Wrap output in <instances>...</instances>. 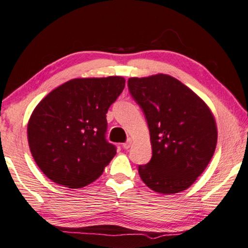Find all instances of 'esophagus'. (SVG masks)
I'll list each match as a JSON object with an SVG mask.
<instances>
[{
  "label": "esophagus",
  "instance_id": "34e87169",
  "mask_svg": "<svg viewBox=\"0 0 248 248\" xmlns=\"http://www.w3.org/2000/svg\"><path fill=\"white\" fill-rule=\"evenodd\" d=\"M131 146H132V140H131V138H129V140H127L123 144V148L124 149H129V147H131Z\"/></svg>",
  "mask_w": 248,
  "mask_h": 248
}]
</instances>
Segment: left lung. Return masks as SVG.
Listing matches in <instances>:
<instances>
[{"instance_id": "8db88e82", "label": "left lung", "mask_w": 248, "mask_h": 248, "mask_svg": "<svg viewBox=\"0 0 248 248\" xmlns=\"http://www.w3.org/2000/svg\"><path fill=\"white\" fill-rule=\"evenodd\" d=\"M128 89L148 122L153 157L138 167L142 182L159 194L183 192L205 171L218 132L209 107L166 74L132 77Z\"/></svg>"}]
</instances>
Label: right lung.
I'll use <instances>...</instances> for the list:
<instances>
[{"label":"right lung","instance_id":"obj_1","mask_svg":"<svg viewBox=\"0 0 248 248\" xmlns=\"http://www.w3.org/2000/svg\"><path fill=\"white\" fill-rule=\"evenodd\" d=\"M124 87L121 76L75 78L38 103L28 122V144L46 177L80 188L102 174L116 154L106 140V114Z\"/></svg>","mask_w":248,"mask_h":248}]
</instances>
